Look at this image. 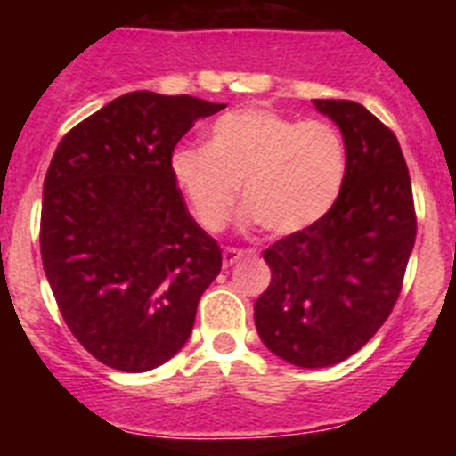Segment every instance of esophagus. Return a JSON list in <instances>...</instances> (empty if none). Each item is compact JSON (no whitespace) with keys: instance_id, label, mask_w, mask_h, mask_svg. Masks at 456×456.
Wrapping results in <instances>:
<instances>
[{"instance_id":"esophagus-1","label":"esophagus","mask_w":456,"mask_h":456,"mask_svg":"<svg viewBox=\"0 0 456 456\" xmlns=\"http://www.w3.org/2000/svg\"><path fill=\"white\" fill-rule=\"evenodd\" d=\"M244 256H247V251H241V248H235V247L224 248V265L225 267H232V265L240 263Z\"/></svg>"}]
</instances>
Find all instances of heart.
<instances>
[{
    "label": "heart",
    "mask_w": 456,
    "mask_h": 456,
    "mask_svg": "<svg viewBox=\"0 0 456 456\" xmlns=\"http://www.w3.org/2000/svg\"><path fill=\"white\" fill-rule=\"evenodd\" d=\"M171 168L203 231L219 232L228 224L240 187L248 224L269 235H294L336 205L347 178V148L324 120L297 123L251 107L216 118L208 148H183Z\"/></svg>",
    "instance_id": "b5f03b06"
}]
</instances>
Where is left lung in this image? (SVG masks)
<instances>
[{
	"instance_id": "left-lung-1",
	"label": "left lung",
	"mask_w": 456,
	"mask_h": 456,
	"mask_svg": "<svg viewBox=\"0 0 456 456\" xmlns=\"http://www.w3.org/2000/svg\"><path fill=\"white\" fill-rule=\"evenodd\" d=\"M340 127L347 178L326 216L263 253L272 283L256 301L265 347L299 368H329L388 320L416 244L400 141L363 104L313 100Z\"/></svg>"
}]
</instances>
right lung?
Masks as SVG:
<instances>
[{
    "mask_svg": "<svg viewBox=\"0 0 456 456\" xmlns=\"http://www.w3.org/2000/svg\"><path fill=\"white\" fill-rule=\"evenodd\" d=\"M225 104L132 91L61 139L47 168L40 256L68 329L100 363L148 372L189 340L221 248L175 184L178 141Z\"/></svg>",
    "mask_w": 456,
    "mask_h": 456,
    "instance_id": "add662e5",
    "label": "right lung"
}]
</instances>
